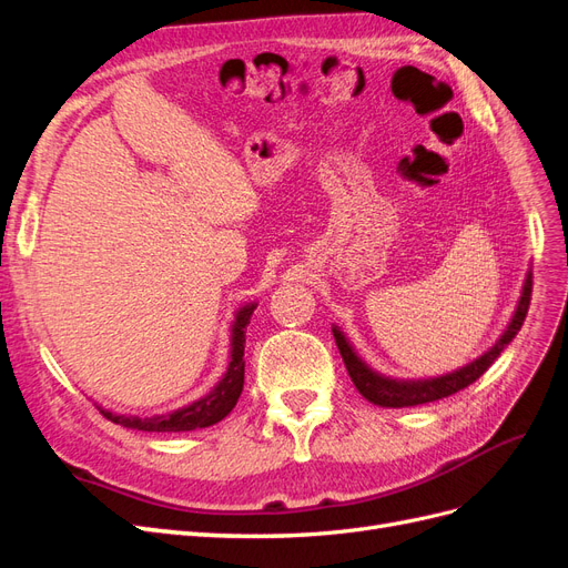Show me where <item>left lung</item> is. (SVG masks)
Here are the masks:
<instances>
[{
    "label": "left lung",
    "instance_id": "1",
    "mask_svg": "<svg viewBox=\"0 0 568 568\" xmlns=\"http://www.w3.org/2000/svg\"><path fill=\"white\" fill-rule=\"evenodd\" d=\"M530 291H532V274H526L524 282V291L521 298L517 305V313H514L507 332L500 336V341L495 343L490 351H486L478 359H474L471 365L462 367L457 372H450L445 376H436V379H422V382H398V379H388V376L376 374L374 369H369L363 359L357 357V353L353 351V346L348 343V338L343 336L336 326H334V338L338 353L346 363V369L351 374V382L355 384V388L359 390L363 398H367L369 403L379 405V407H415V405H424V403H434L440 398H448V395L467 388L469 384H474L480 374H484L500 353L509 346L511 338L519 334L521 324L526 320L528 305H530Z\"/></svg>",
    "mask_w": 568,
    "mask_h": 568
}]
</instances>
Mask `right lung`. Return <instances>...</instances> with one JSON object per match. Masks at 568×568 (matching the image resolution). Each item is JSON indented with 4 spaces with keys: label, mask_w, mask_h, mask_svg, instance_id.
Returning <instances> with one entry per match:
<instances>
[{
    "label": "right lung",
    "mask_w": 568,
    "mask_h": 568,
    "mask_svg": "<svg viewBox=\"0 0 568 568\" xmlns=\"http://www.w3.org/2000/svg\"><path fill=\"white\" fill-rule=\"evenodd\" d=\"M255 311V303L244 305L242 311L236 313V320L232 324V357L225 376H222L220 384L203 395L201 400L186 405L182 409L168 412V415L156 417H125V415H113L109 409H101V415L106 419L123 424L128 428H136V432H194V428L213 426L225 419L232 407L236 405L239 395L244 390V348H246V324L251 322V315Z\"/></svg>",
    "instance_id": "add662e5"
}]
</instances>
